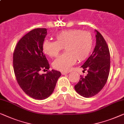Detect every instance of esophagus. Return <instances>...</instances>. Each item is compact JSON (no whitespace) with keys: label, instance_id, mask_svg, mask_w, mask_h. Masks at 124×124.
I'll return each instance as SVG.
<instances>
[{"label":"esophagus","instance_id":"obj_1","mask_svg":"<svg viewBox=\"0 0 124 124\" xmlns=\"http://www.w3.org/2000/svg\"><path fill=\"white\" fill-rule=\"evenodd\" d=\"M69 73V72H64V71H62L61 72V74L62 75H65V74H67Z\"/></svg>","mask_w":124,"mask_h":124}]
</instances>
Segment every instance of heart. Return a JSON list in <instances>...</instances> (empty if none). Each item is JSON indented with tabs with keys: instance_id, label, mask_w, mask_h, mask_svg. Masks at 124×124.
<instances>
[{
	"instance_id": "1",
	"label": "heart",
	"mask_w": 124,
	"mask_h": 124,
	"mask_svg": "<svg viewBox=\"0 0 124 124\" xmlns=\"http://www.w3.org/2000/svg\"><path fill=\"white\" fill-rule=\"evenodd\" d=\"M55 41L45 39L43 50L52 58L58 56L63 48L65 52L53 63L55 69L69 71L76 60L81 62L88 58L93 47V37L90 32L80 29H71L60 31L55 34Z\"/></svg>"
}]
</instances>
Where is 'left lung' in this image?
Returning <instances> with one entry per match:
<instances>
[{"label":"left lung","mask_w":124,"mask_h":124,"mask_svg":"<svg viewBox=\"0 0 124 124\" xmlns=\"http://www.w3.org/2000/svg\"><path fill=\"white\" fill-rule=\"evenodd\" d=\"M95 31L96 45L94 49L81 66L88 73L85 77L80 76L79 81L75 85L76 92L85 98L93 97L102 89L107 81L110 69L108 46L101 33Z\"/></svg>","instance_id":"8db88e82"}]
</instances>
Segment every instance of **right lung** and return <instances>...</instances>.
<instances>
[{
	"mask_svg": "<svg viewBox=\"0 0 124 124\" xmlns=\"http://www.w3.org/2000/svg\"><path fill=\"white\" fill-rule=\"evenodd\" d=\"M46 35L45 28L32 30L18 41L13 52V70L17 83L27 95L39 100L52 94L61 75L60 71L53 70L40 74L50 68L42 47Z\"/></svg>",
	"mask_w": 124,
	"mask_h": 124,
	"instance_id": "obj_1",
	"label": "right lung"
}]
</instances>
